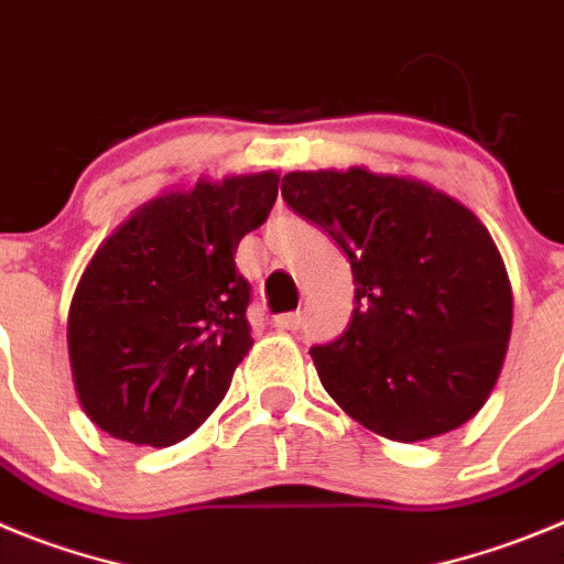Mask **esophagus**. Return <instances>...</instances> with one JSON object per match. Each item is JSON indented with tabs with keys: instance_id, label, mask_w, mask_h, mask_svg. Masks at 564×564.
<instances>
[{
	"instance_id": "1",
	"label": "esophagus",
	"mask_w": 564,
	"mask_h": 564,
	"mask_svg": "<svg viewBox=\"0 0 564 564\" xmlns=\"http://www.w3.org/2000/svg\"><path fill=\"white\" fill-rule=\"evenodd\" d=\"M275 326L283 328V332H297V328L303 326V314L301 312L281 314V317H275Z\"/></svg>"
}]
</instances>
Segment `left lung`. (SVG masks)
<instances>
[{
  "label": "left lung",
  "instance_id": "8db88e82",
  "mask_svg": "<svg viewBox=\"0 0 564 564\" xmlns=\"http://www.w3.org/2000/svg\"><path fill=\"white\" fill-rule=\"evenodd\" d=\"M281 194L351 261L357 308L308 351L323 388L359 424L408 444L469 421L511 334L509 275L478 216L365 169L294 171Z\"/></svg>",
  "mask_w": 564,
  "mask_h": 564
}]
</instances>
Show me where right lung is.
<instances>
[{
  "label": "right lung",
  "mask_w": 564,
  "mask_h": 564,
  "mask_svg": "<svg viewBox=\"0 0 564 564\" xmlns=\"http://www.w3.org/2000/svg\"><path fill=\"white\" fill-rule=\"evenodd\" d=\"M278 199L272 171L151 202L95 252L69 308L80 408L120 441L171 446L199 430L252 348L238 241Z\"/></svg>",
  "instance_id": "1"
}]
</instances>
